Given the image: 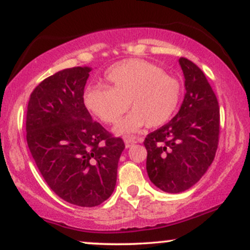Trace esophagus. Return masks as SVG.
I'll list each match as a JSON object with an SVG mask.
<instances>
[{
  "label": "esophagus",
  "mask_w": 250,
  "mask_h": 250,
  "mask_svg": "<svg viewBox=\"0 0 250 250\" xmlns=\"http://www.w3.org/2000/svg\"><path fill=\"white\" fill-rule=\"evenodd\" d=\"M137 141H139V140H137V139H135V137H133V139H130V137H129V139H125V148H130L131 146H133L134 143H136Z\"/></svg>",
  "instance_id": "34e87169"
}]
</instances>
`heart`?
<instances>
[{"mask_svg":"<svg viewBox=\"0 0 250 250\" xmlns=\"http://www.w3.org/2000/svg\"><path fill=\"white\" fill-rule=\"evenodd\" d=\"M109 88L89 85L83 94L85 108L102 122L113 125L128 109L133 110L114 128L117 135L159 127L174 115L180 100V83L161 68L145 60L116 63L105 73Z\"/></svg>","mask_w":250,"mask_h":250,"instance_id":"obj_1","label":"heart"}]
</instances>
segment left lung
Wrapping results in <instances>:
<instances>
[{
  "instance_id": "8db88e82",
  "label": "left lung",
  "mask_w": 250,
  "mask_h": 250,
  "mask_svg": "<svg viewBox=\"0 0 250 250\" xmlns=\"http://www.w3.org/2000/svg\"><path fill=\"white\" fill-rule=\"evenodd\" d=\"M186 94L179 113L148 134L147 173L166 193L193 187L214 161L220 133V108L213 89L195 63L180 57Z\"/></svg>"
}]
</instances>
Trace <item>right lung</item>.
Instances as JSON below:
<instances>
[{
	"label": "right lung",
	"mask_w": 250,
	"mask_h": 250,
	"mask_svg": "<svg viewBox=\"0 0 250 250\" xmlns=\"http://www.w3.org/2000/svg\"><path fill=\"white\" fill-rule=\"evenodd\" d=\"M89 67L57 71L40 83L28 102L27 143L51 190L80 207L109 199L125 143L93 121L83 103Z\"/></svg>",
	"instance_id": "1"
}]
</instances>
